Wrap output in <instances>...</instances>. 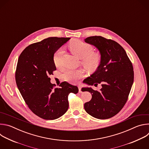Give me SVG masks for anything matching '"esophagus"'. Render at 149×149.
I'll return each instance as SVG.
<instances>
[{
    "label": "esophagus",
    "instance_id": "obj_1",
    "mask_svg": "<svg viewBox=\"0 0 149 149\" xmlns=\"http://www.w3.org/2000/svg\"><path fill=\"white\" fill-rule=\"evenodd\" d=\"M78 90H79V93H82V91H81V87L80 86H78Z\"/></svg>",
    "mask_w": 149,
    "mask_h": 149
}]
</instances>
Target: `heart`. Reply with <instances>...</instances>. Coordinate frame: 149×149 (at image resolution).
Returning <instances> with one entry per match:
<instances>
[{"mask_svg":"<svg viewBox=\"0 0 149 149\" xmlns=\"http://www.w3.org/2000/svg\"><path fill=\"white\" fill-rule=\"evenodd\" d=\"M69 48L74 55L81 59L82 65L88 71L94 72L99 67L101 60V55L99 52H93V48L90 44L81 40H75L69 44ZM62 52L63 49L61 48L54 55L53 60L56 66L59 65ZM84 75L85 72L82 70H67L63 73L64 78L67 81L72 82H76Z\"/></svg>","mask_w":149,"mask_h":149,"instance_id":"1","label":"heart"}]
</instances>
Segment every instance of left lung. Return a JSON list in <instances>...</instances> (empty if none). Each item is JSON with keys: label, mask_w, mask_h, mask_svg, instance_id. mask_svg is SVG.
<instances>
[{"label": "left lung", "mask_w": 149, "mask_h": 149, "mask_svg": "<svg viewBox=\"0 0 149 149\" xmlns=\"http://www.w3.org/2000/svg\"><path fill=\"white\" fill-rule=\"evenodd\" d=\"M84 41L99 51L101 60L96 71L83 82L102 86L100 91L84 88L92 95L91 100L84 104V109L95 118L107 119L116 115L127 100L134 81L132 63L124 48L114 40L94 36Z\"/></svg>", "instance_id": "8db88e82"}]
</instances>
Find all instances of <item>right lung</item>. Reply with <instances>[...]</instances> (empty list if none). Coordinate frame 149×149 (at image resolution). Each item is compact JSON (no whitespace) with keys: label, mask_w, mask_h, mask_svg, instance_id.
Returning <instances> with one entry per match:
<instances>
[{"label":"right lung","mask_w":149,"mask_h":149,"mask_svg":"<svg viewBox=\"0 0 149 149\" xmlns=\"http://www.w3.org/2000/svg\"><path fill=\"white\" fill-rule=\"evenodd\" d=\"M70 38L49 37L27 47L20 55L15 74L17 88L31 111L45 120H55L68 109V96L77 86L62 82L54 88L49 75L56 70L55 52Z\"/></svg>","instance_id":"right-lung-1"}]
</instances>
